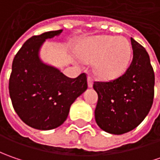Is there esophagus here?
<instances>
[{"mask_svg":"<svg viewBox=\"0 0 160 160\" xmlns=\"http://www.w3.org/2000/svg\"><path fill=\"white\" fill-rule=\"evenodd\" d=\"M87 83H88V87L92 88V84H93V81H92V77H88L87 78Z\"/></svg>","mask_w":160,"mask_h":160,"instance_id":"34e87169","label":"esophagus"}]
</instances>
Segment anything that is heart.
I'll list each match as a JSON object with an SVG mask.
<instances>
[{"instance_id":"1","label":"heart","mask_w":160,"mask_h":160,"mask_svg":"<svg viewBox=\"0 0 160 160\" xmlns=\"http://www.w3.org/2000/svg\"><path fill=\"white\" fill-rule=\"evenodd\" d=\"M85 61H94V71L100 77L113 79L126 70L132 47L125 37L100 35L89 40L79 52Z\"/></svg>"}]
</instances>
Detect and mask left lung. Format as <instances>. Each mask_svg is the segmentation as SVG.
<instances>
[{
    "label": "left lung",
    "instance_id": "obj_1",
    "mask_svg": "<svg viewBox=\"0 0 160 160\" xmlns=\"http://www.w3.org/2000/svg\"><path fill=\"white\" fill-rule=\"evenodd\" d=\"M132 60L126 73L109 82H94L98 93L94 116L105 132L123 134L143 121L153 103L155 76L150 56L131 38Z\"/></svg>",
    "mask_w": 160,
    "mask_h": 160
}]
</instances>
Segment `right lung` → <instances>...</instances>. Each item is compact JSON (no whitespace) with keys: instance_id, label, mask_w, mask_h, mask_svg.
<instances>
[{"instance_id":"right-lung-1","label":"right lung","mask_w":160,"mask_h":160,"mask_svg":"<svg viewBox=\"0 0 160 160\" xmlns=\"http://www.w3.org/2000/svg\"><path fill=\"white\" fill-rule=\"evenodd\" d=\"M62 31L29 38L12 62L9 83L11 102L20 119L34 129L51 130L61 126L72 103L87 89L84 73L69 78L41 59V47L46 39L58 36Z\"/></svg>"}]
</instances>
